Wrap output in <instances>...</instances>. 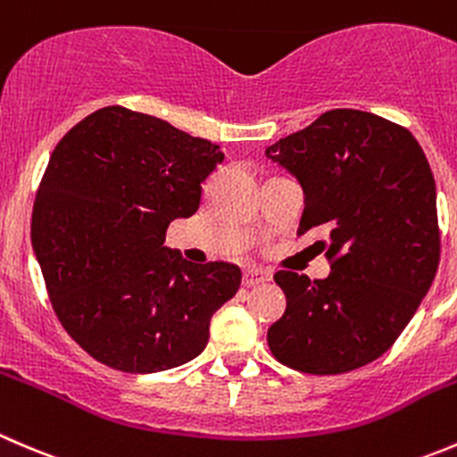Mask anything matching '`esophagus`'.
<instances>
[{
	"label": "esophagus",
	"mask_w": 457,
	"mask_h": 457,
	"mask_svg": "<svg viewBox=\"0 0 457 457\" xmlns=\"http://www.w3.org/2000/svg\"><path fill=\"white\" fill-rule=\"evenodd\" d=\"M269 279H270V275L266 273V270L255 269V266H251V269H244V275H242L244 287H257V284H264V282H269Z\"/></svg>",
	"instance_id": "34e87169"
}]
</instances>
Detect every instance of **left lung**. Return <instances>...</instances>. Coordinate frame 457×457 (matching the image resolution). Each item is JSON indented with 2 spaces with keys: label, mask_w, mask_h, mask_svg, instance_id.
Listing matches in <instances>:
<instances>
[{
  "label": "left lung",
  "mask_w": 457,
  "mask_h": 457,
  "mask_svg": "<svg viewBox=\"0 0 457 457\" xmlns=\"http://www.w3.org/2000/svg\"><path fill=\"white\" fill-rule=\"evenodd\" d=\"M304 193L297 235H328L324 279L279 270L287 311L270 353L295 371L336 376L386 353L431 288L440 262L436 179L418 139L353 108H333L266 148Z\"/></svg>",
  "instance_id": "obj_1"
}]
</instances>
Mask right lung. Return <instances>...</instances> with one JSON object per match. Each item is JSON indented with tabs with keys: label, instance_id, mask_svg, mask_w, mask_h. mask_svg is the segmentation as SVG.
<instances>
[{
	"label": "right lung",
	"instance_id": "right-lung-1",
	"mask_svg": "<svg viewBox=\"0 0 457 457\" xmlns=\"http://www.w3.org/2000/svg\"><path fill=\"white\" fill-rule=\"evenodd\" d=\"M222 160L218 144L121 106L90 112L55 146L30 239L62 327L97 362L157 373L206 349L242 270L193 264L164 242Z\"/></svg>",
	"mask_w": 457,
	"mask_h": 457
}]
</instances>
